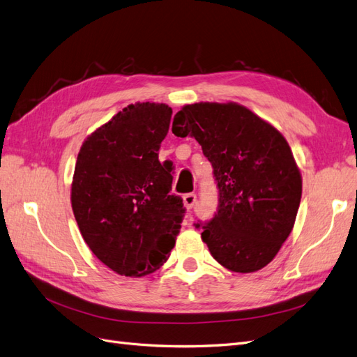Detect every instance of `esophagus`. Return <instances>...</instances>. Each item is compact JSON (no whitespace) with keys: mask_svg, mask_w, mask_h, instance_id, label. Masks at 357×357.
Masks as SVG:
<instances>
[{"mask_svg":"<svg viewBox=\"0 0 357 357\" xmlns=\"http://www.w3.org/2000/svg\"><path fill=\"white\" fill-rule=\"evenodd\" d=\"M183 202H185V207L188 210H192L197 204V195H195V193H186V195L183 197Z\"/></svg>","mask_w":357,"mask_h":357,"instance_id":"obj_1","label":"esophagus"}]
</instances>
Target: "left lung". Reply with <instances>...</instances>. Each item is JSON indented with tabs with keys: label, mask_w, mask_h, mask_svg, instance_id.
I'll list each match as a JSON object with an SVG mask.
<instances>
[{
	"label": "left lung",
	"mask_w": 357,
	"mask_h": 357,
	"mask_svg": "<svg viewBox=\"0 0 357 357\" xmlns=\"http://www.w3.org/2000/svg\"><path fill=\"white\" fill-rule=\"evenodd\" d=\"M172 134L193 137L213 167L218 213L197 223L211 256L234 273L266 266L294 229L302 178L280 131L236 102H197L174 116Z\"/></svg>",
	"instance_id": "obj_1"
}]
</instances>
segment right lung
<instances>
[{
    "instance_id": "right-lung-1",
    "label": "right lung",
    "mask_w": 357,
    "mask_h": 357,
    "mask_svg": "<svg viewBox=\"0 0 357 357\" xmlns=\"http://www.w3.org/2000/svg\"><path fill=\"white\" fill-rule=\"evenodd\" d=\"M172 110L125 107L84 139L74 168L71 207L83 240L114 273L143 277L169 256L185 207L169 193L171 165L159 162Z\"/></svg>"
}]
</instances>
